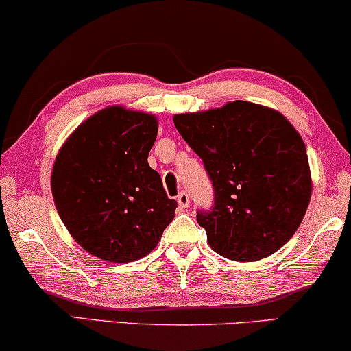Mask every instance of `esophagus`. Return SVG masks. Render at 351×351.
Listing matches in <instances>:
<instances>
[{"mask_svg":"<svg viewBox=\"0 0 351 351\" xmlns=\"http://www.w3.org/2000/svg\"><path fill=\"white\" fill-rule=\"evenodd\" d=\"M177 202H179L180 208H189V206H190L189 193L187 192H180L179 195H177Z\"/></svg>","mask_w":351,"mask_h":351,"instance_id":"esophagus-1","label":"esophagus"}]
</instances>
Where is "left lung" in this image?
Here are the masks:
<instances>
[{"instance_id":"obj_1","label":"left lung","mask_w":351,"mask_h":351,"mask_svg":"<svg viewBox=\"0 0 351 351\" xmlns=\"http://www.w3.org/2000/svg\"><path fill=\"white\" fill-rule=\"evenodd\" d=\"M213 184L211 210H198L210 247L237 262L275 254L291 239L311 200V171L300 133L280 112L234 101L174 117Z\"/></svg>"}]
</instances>
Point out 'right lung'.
Wrapping results in <instances>:
<instances>
[{
  "label": "right lung",
  "instance_id": "1",
  "mask_svg": "<svg viewBox=\"0 0 351 351\" xmlns=\"http://www.w3.org/2000/svg\"><path fill=\"white\" fill-rule=\"evenodd\" d=\"M156 136L154 115L112 106L81 123L56 156V211L73 239L102 261L145 257L174 219L177 202L148 164Z\"/></svg>",
  "mask_w": 351,
  "mask_h": 351
}]
</instances>
